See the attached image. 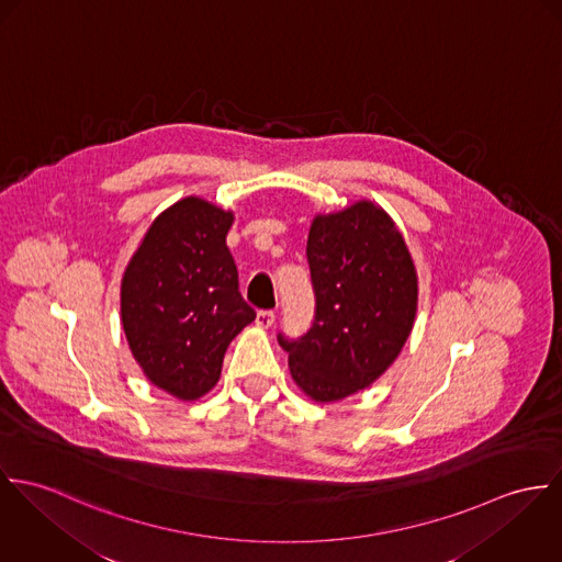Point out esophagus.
<instances>
[{"instance_id":"1","label":"esophagus","mask_w":562,"mask_h":562,"mask_svg":"<svg viewBox=\"0 0 562 562\" xmlns=\"http://www.w3.org/2000/svg\"><path fill=\"white\" fill-rule=\"evenodd\" d=\"M273 321H276V312L273 311H258V314H256V325H260L265 329L271 327Z\"/></svg>"}]
</instances>
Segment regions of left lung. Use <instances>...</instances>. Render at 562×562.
Returning <instances> with one entry per match:
<instances>
[{"instance_id": "obj_1", "label": "left lung", "mask_w": 562, "mask_h": 562, "mask_svg": "<svg viewBox=\"0 0 562 562\" xmlns=\"http://www.w3.org/2000/svg\"><path fill=\"white\" fill-rule=\"evenodd\" d=\"M306 256L314 289L311 329L278 334L289 369L306 396L340 401L364 390L396 360L418 308V276L392 217L360 200L316 215Z\"/></svg>"}]
</instances>
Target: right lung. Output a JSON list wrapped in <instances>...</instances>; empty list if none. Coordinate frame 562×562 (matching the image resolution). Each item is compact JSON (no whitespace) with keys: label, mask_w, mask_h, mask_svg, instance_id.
<instances>
[{"label":"right lung","mask_w":562,"mask_h":562,"mask_svg":"<svg viewBox=\"0 0 562 562\" xmlns=\"http://www.w3.org/2000/svg\"><path fill=\"white\" fill-rule=\"evenodd\" d=\"M235 215L189 195L166 209L126 265L121 314L144 374L181 401L220 379L231 340L256 318L226 246Z\"/></svg>","instance_id":"obj_1"}]
</instances>
